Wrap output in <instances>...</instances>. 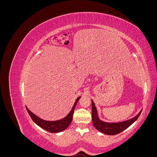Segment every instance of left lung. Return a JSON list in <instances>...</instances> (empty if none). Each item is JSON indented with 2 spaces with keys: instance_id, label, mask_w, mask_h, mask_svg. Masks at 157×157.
<instances>
[{
  "instance_id": "1",
  "label": "left lung",
  "mask_w": 157,
  "mask_h": 157,
  "mask_svg": "<svg viewBox=\"0 0 157 157\" xmlns=\"http://www.w3.org/2000/svg\"><path fill=\"white\" fill-rule=\"evenodd\" d=\"M141 111L142 110H141L136 117L128 121L120 122H107L99 119L97 109L95 106L93 100H92V118L94 126L98 131L106 135H116L126 130L138 118Z\"/></svg>"
}]
</instances>
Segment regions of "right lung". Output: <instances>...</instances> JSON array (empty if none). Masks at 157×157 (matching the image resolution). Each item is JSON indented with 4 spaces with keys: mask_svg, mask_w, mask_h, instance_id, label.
Returning a JSON list of instances; mask_svg holds the SVG:
<instances>
[{
    "mask_svg": "<svg viewBox=\"0 0 157 157\" xmlns=\"http://www.w3.org/2000/svg\"><path fill=\"white\" fill-rule=\"evenodd\" d=\"M80 98V97H78L77 99H76V101L73 105V107H72V109H71L68 115L63 118H62V119L58 120V121H48L43 120L42 119V118H39V117H37L36 115H35L34 113H33L27 107H26V109L28 113H29V115L31 117L32 120L35 123V124H36L38 126L42 128V129H44L49 132L58 133V132H60L65 130L66 128H67L68 126L70 125L71 122L73 121L74 110Z\"/></svg>",
    "mask_w": 157,
    "mask_h": 157,
    "instance_id": "add662e5",
    "label": "right lung"
}]
</instances>
